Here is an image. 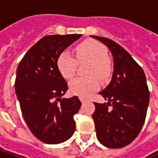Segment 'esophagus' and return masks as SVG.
<instances>
[{
    "label": "esophagus",
    "mask_w": 158,
    "mask_h": 158,
    "mask_svg": "<svg viewBox=\"0 0 158 158\" xmlns=\"http://www.w3.org/2000/svg\"><path fill=\"white\" fill-rule=\"evenodd\" d=\"M79 100L81 101V102H84L85 101V99L84 97H81V96H79Z\"/></svg>",
    "instance_id": "obj_1"
}]
</instances>
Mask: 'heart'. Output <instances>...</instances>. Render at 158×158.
<instances>
[{"label":"heart","mask_w":158,"mask_h":158,"mask_svg":"<svg viewBox=\"0 0 158 158\" xmlns=\"http://www.w3.org/2000/svg\"><path fill=\"white\" fill-rule=\"evenodd\" d=\"M76 58L69 52L59 55L56 66L59 73L64 79H70L74 76L79 64L89 62L87 70V78H76L69 84L70 92L81 97H88L99 88L97 79H106L112 72L111 62L107 57V50L99 42L94 40H86L75 47Z\"/></svg>","instance_id":"b5f03b06"}]
</instances>
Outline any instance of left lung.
Segmentation results:
<instances>
[{"instance_id":"1","label":"left lung","mask_w":158,"mask_h":158,"mask_svg":"<svg viewBox=\"0 0 158 158\" xmlns=\"http://www.w3.org/2000/svg\"><path fill=\"white\" fill-rule=\"evenodd\" d=\"M90 36L106 45L113 56L112 80L99 92L108 102H94L96 110L92 118L96 136L108 148H122L135 139L146 120L150 99L146 75L118 43L105 37Z\"/></svg>"}]
</instances>
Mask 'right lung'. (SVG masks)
I'll list each match as a JSON object with an SVG mask.
<instances>
[{"label":"right lung","instance_id":"1","mask_svg":"<svg viewBox=\"0 0 158 158\" xmlns=\"http://www.w3.org/2000/svg\"><path fill=\"white\" fill-rule=\"evenodd\" d=\"M82 35H46L27 52L17 69L15 91L23 118L37 139L46 144L64 142L73 135L81 102L62 98L69 89L59 73V55Z\"/></svg>","mask_w":158,"mask_h":158}]
</instances>
